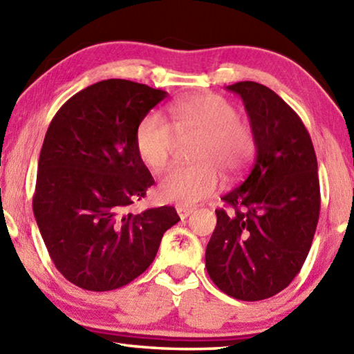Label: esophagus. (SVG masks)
<instances>
[{
    "mask_svg": "<svg viewBox=\"0 0 354 354\" xmlns=\"http://www.w3.org/2000/svg\"><path fill=\"white\" fill-rule=\"evenodd\" d=\"M195 211V207L192 206H176V212L179 215V218H187L189 215Z\"/></svg>",
    "mask_w": 354,
    "mask_h": 354,
    "instance_id": "34e87169",
    "label": "esophagus"
}]
</instances>
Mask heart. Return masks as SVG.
Wrapping results in <instances>:
<instances>
[{
  "mask_svg": "<svg viewBox=\"0 0 354 354\" xmlns=\"http://www.w3.org/2000/svg\"><path fill=\"white\" fill-rule=\"evenodd\" d=\"M171 127L158 112L142 118L136 129V148L149 169L160 170L169 162L176 136H201L194 165L171 167L159 181V195L183 206L207 198L220 184V170L236 176L253 159L256 140L239 112L220 95H195L169 109Z\"/></svg>",
  "mask_w": 354,
  "mask_h": 354,
  "instance_id": "obj_1",
  "label": "heart"
}]
</instances>
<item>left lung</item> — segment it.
I'll return each mask as SVG.
<instances>
[{
    "label": "left lung",
    "instance_id": "obj_1",
    "mask_svg": "<svg viewBox=\"0 0 354 354\" xmlns=\"http://www.w3.org/2000/svg\"><path fill=\"white\" fill-rule=\"evenodd\" d=\"M226 88L243 101L256 158L221 196L234 211H215L206 268L226 295L259 301L286 289L308 257L320 214L317 158L303 122L273 91L253 81Z\"/></svg>",
    "mask_w": 354,
    "mask_h": 354
}]
</instances>
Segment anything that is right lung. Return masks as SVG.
I'll list each match as a JSON object with an SVG mask.
<instances>
[{"instance_id":"obj_1","label":"right lung","mask_w":354,"mask_h":354,"mask_svg":"<svg viewBox=\"0 0 354 354\" xmlns=\"http://www.w3.org/2000/svg\"><path fill=\"white\" fill-rule=\"evenodd\" d=\"M167 92L127 80L73 95L46 131L32 200L48 253L65 279L86 290L127 286L154 261L173 206L131 214L154 184L136 148L142 118Z\"/></svg>"}]
</instances>
